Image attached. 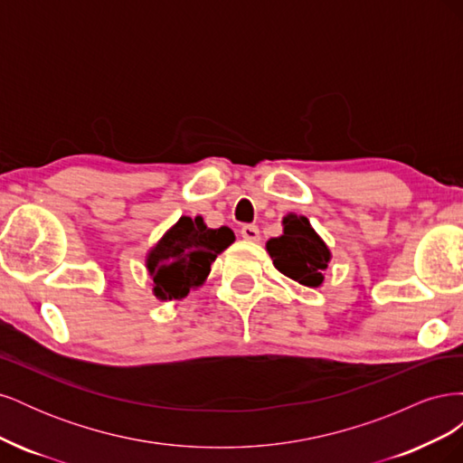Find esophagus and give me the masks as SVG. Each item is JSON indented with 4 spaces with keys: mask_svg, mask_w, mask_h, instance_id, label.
<instances>
[{
    "mask_svg": "<svg viewBox=\"0 0 463 463\" xmlns=\"http://www.w3.org/2000/svg\"><path fill=\"white\" fill-rule=\"evenodd\" d=\"M241 237H243V240H247V241H259L260 232H259V228L255 226V223H245V226L241 228Z\"/></svg>",
    "mask_w": 463,
    "mask_h": 463,
    "instance_id": "obj_1",
    "label": "esophagus"
}]
</instances>
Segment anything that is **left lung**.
I'll return each instance as SVG.
<instances>
[{
	"instance_id": "1",
	"label": "left lung",
	"mask_w": 463,
	"mask_h": 463,
	"mask_svg": "<svg viewBox=\"0 0 463 463\" xmlns=\"http://www.w3.org/2000/svg\"><path fill=\"white\" fill-rule=\"evenodd\" d=\"M266 249L284 276L309 288L322 284V270L328 266L330 250L305 216L284 218V235L274 237Z\"/></svg>"
}]
</instances>
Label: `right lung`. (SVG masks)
<instances>
[{
    "instance_id": "1",
    "label": "right lung",
    "mask_w": 463,
    "mask_h": 463,
    "mask_svg": "<svg viewBox=\"0 0 463 463\" xmlns=\"http://www.w3.org/2000/svg\"><path fill=\"white\" fill-rule=\"evenodd\" d=\"M233 232L226 226L208 230L203 218L181 216L160 243L150 250L148 272L154 282V296L179 299L204 282L210 264L218 253L233 243Z\"/></svg>"
}]
</instances>
